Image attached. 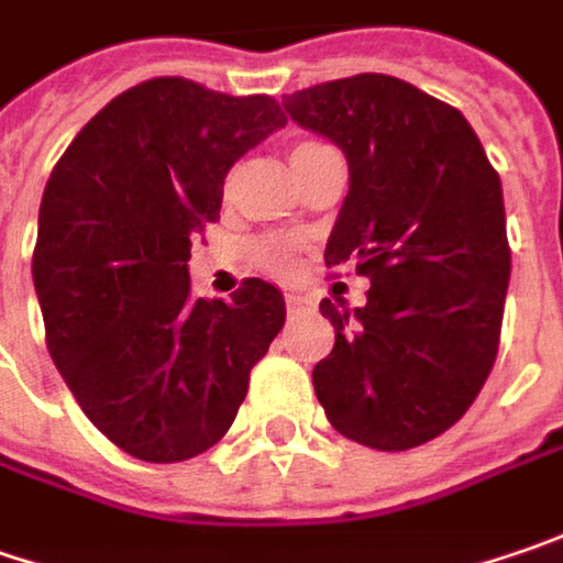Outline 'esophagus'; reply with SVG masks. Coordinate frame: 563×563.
Listing matches in <instances>:
<instances>
[{"mask_svg": "<svg viewBox=\"0 0 563 563\" xmlns=\"http://www.w3.org/2000/svg\"><path fill=\"white\" fill-rule=\"evenodd\" d=\"M285 303H288V310H300V307L307 303V297H300L291 291V295H285Z\"/></svg>", "mask_w": 563, "mask_h": 563, "instance_id": "1", "label": "esophagus"}]
</instances>
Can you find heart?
<instances>
[{"mask_svg": "<svg viewBox=\"0 0 563 563\" xmlns=\"http://www.w3.org/2000/svg\"><path fill=\"white\" fill-rule=\"evenodd\" d=\"M313 148H323V145L320 142H300V145H295L291 157L307 155ZM253 260L266 272H272V275H288L291 266H295V246H291V240L285 238H266L253 246Z\"/></svg>", "mask_w": 563, "mask_h": 563, "instance_id": "obj_1", "label": "heart"}]
</instances>
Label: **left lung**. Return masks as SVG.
<instances>
[{
	"label": "left lung",
	"mask_w": 563,
	"mask_h": 563,
	"mask_svg": "<svg viewBox=\"0 0 563 563\" xmlns=\"http://www.w3.org/2000/svg\"><path fill=\"white\" fill-rule=\"evenodd\" d=\"M282 103L349 161L325 266L371 278L364 307L320 303L335 349L313 367L317 399L354 443L421 446L463 418L497 357L510 285L500 177L456 107L393 75Z\"/></svg>",
	"instance_id": "1"
}]
</instances>
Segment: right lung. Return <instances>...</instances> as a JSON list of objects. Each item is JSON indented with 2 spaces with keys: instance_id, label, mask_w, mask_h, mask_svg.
Instances as JSON below:
<instances>
[{
  "instance_id": "right-lung-1",
  "label": "right lung",
  "mask_w": 563,
  "mask_h": 563,
  "mask_svg": "<svg viewBox=\"0 0 563 563\" xmlns=\"http://www.w3.org/2000/svg\"><path fill=\"white\" fill-rule=\"evenodd\" d=\"M285 123L266 95L152 78L110 100L46 180L31 266L46 349L81 411L135 460L214 446L285 323L272 282L202 300L186 266L234 161Z\"/></svg>"
}]
</instances>
